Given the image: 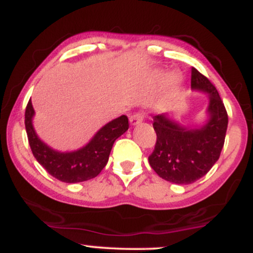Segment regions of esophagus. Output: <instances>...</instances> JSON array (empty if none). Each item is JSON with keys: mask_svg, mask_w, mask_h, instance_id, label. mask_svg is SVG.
<instances>
[{"mask_svg": "<svg viewBox=\"0 0 253 253\" xmlns=\"http://www.w3.org/2000/svg\"><path fill=\"white\" fill-rule=\"evenodd\" d=\"M143 120H144L143 113H135V114H133L132 117L129 118V124L132 125V126H136V125L143 123Z\"/></svg>", "mask_w": 253, "mask_h": 253, "instance_id": "1", "label": "esophagus"}]
</instances>
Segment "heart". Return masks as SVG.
Instances as JSON below:
<instances>
[{"label":"heart","mask_w":253,"mask_h":253,"mask_svg":"<svg viewBox=\"0 0 253 253\" xmlns=\"http://www.w3.org/2000/svg\"><path fill=\"white\" fill-rule=\"evenodd\" d=\"M163 78H164V75L162 74V72H158V74H156L155 80L157 81V82H161ZM179 83H181V77H179L177 74H171L169 78H168V85H169L171 89L178 86Z\"/></svg>","instance_id":"1"}]
</instances>
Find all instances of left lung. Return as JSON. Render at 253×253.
Masks as SVG:
<instances>
[{"label":"left lung","instance_id":"left-lung-1","mask_svg":"<svg viewBox=\"0 0 253 253\" xmlns=\"http://www.w3.org/2000/svg\"><path fill=\"white\" fill-rule=\"evenodd\" d=\"M191 89L207 95V119L202 125L183 124L172 114L152 115L157 143L150 165L159 177L176 184H190L211 169L227 130V112L219 92L195 68L191 69Z\"/></svg>","mask_w":253,"mask_h":253}]
</instances>
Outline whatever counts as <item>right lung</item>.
I'll return each instance as SVG.
<instances>
[{
    "mask_svg": "<svg viewBox=\"0 0 253 253\" xmlns=\"http://www.w3.org/2000/svg\"><path fill=\"white\" fill-rule=\"evenodd\" d=\"M36 115L30 100L25 113V126L33 156L54 178L65 183H78L94 178L108 162L113 144L128 129V119L121 115L95 133L84 146L75 151H58L39 138L33 126Z\"/></svg>",
    "mask_w": 253,
    "mask_h": 253,
    "instance_id": "right-lung-1",
    "label": "right lung"
}]
</instances>
